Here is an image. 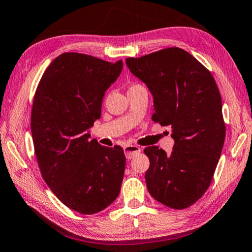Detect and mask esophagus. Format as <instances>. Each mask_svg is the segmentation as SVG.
Here are the masks:
<instances>
[{
    "instance_id": "1",
    "label": "esophagus",
    "mask_w": 252,
    "mask_h": 252,
    "mask_svg": "<svg viewBox=\"0 0 252 252\" xmlns=\"http://www.w3.org/2000/svg\"><path fill=\"white\" fill-rule=\"evenodd\" d=\"M140 147L135 146V145H127L125 147V154L126 159H132L135 156L140 154Z\"/></svg>"
}]
</instances>
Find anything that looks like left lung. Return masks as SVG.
<instances>
[{
  "label": "left lung",
  "mask_w": 252,
  "mask_h": 252,
  "mask_svg": "<svg viewBox=\"0 0 252 252\" xmlns=\"http://www.w3.org/2000/svg\"><path fill=\"white\" fill-rule=\"evenodd\" d=\"M126 66L154 96L153 121L171 126L170 155L147 147V189L161 204L183 210L201 198L213 179L225 139L222 99L211 71L177 47L139 58Z\"/></svg>",
  "instance_id": "left-lung-1"
}]
</instances>
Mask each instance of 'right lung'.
<instances>
[{
	"label": "right lung",
	"mask_w": 252,
	"mask_h": 252,
	"mask_svg": "<svg viewBox=\"0 0 252 252\" xmlns=\"http://www.w3.org/2000/svg\"><path fill=\"white\" fill-rule=\"evenodd\" d=\"M122 67V61L62 54L47 67L34 93L31 133L42 178L63 204L81 214L104 210L121 189L123 149L90 140L87 130L101 118L105 91Z\"/></svg>",
	"instance_id": "right-lung-1"
}]
</instances>
